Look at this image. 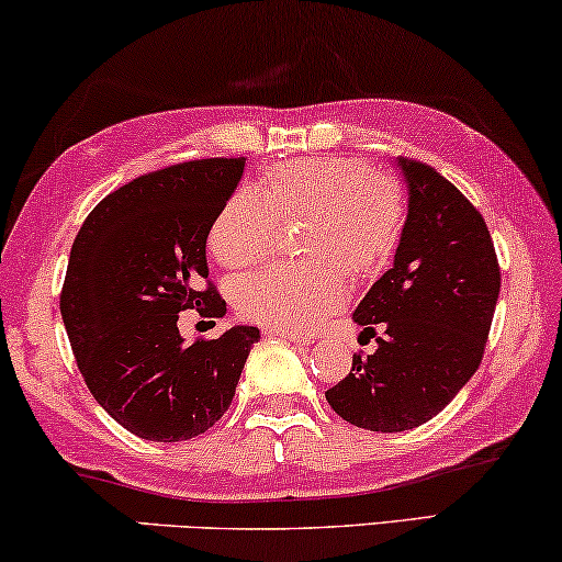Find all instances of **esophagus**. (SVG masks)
I'll list each match as a JSON object with an SVG mask.
<instances>
[{
    "mask_svg": "<svg viewBox=\"0 0 562 562\" xmlns=\"http://www.w3.org/2000/svg\"><path fill=\"white\" fill-rule=\"evenodd\" d=\"M266 335L271 337H281V340L296 342V345H312V335H302V333H291V329H266Z\"/></svg>",
    "mask_w": 562,
    "mask_h": 562,
    "instance_id": "1",
    "label": "esophagus"
}]
</instances>
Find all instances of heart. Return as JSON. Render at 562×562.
<instances>
[{"label": "heart", "mask_w": 562, "mask_h": 562, "mask_svg": "<svg viewBox=\"0 0 562 562\" xmlns=\"http://www.w3.org/2000/svg\"><path fill=\"white\" fill-rule=\"evenodd\" d=\"M306 220L304 266H268L243 276L233 302L245 319L310 333L348 299L345 271L379 273L394 256L406 220L402 183L358 158H291L268 168L260 194L237 189L210 229L214 258L245 268L268 258L281 225Z\"/></svg>", "instance_id": "heart-1"}]
</instances>
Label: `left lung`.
I'll return each mask as SVG.
<instances>
[{
	"mask_svg": "<svg viewBox=\"0 0 562 562\" xmlns=\"http://www.w3.org/2000/svg\"><path fill=\"white\" fill-rule=\"evenodd\" d=\"M398 168L409 212L394 266L352 314L379 348L356 352L325 391L345 422L371 432L419 427L452 402L479 371L502 289L481 212L432 166L398 158Z\"/></svg>",
	"mask_w": 562,
	"mask_h": 562,
	"instance_id": "1",
	"label": "left lung"
}]
</instances>
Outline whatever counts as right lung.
Masks as SVG:
<instances>
[{
	"label": "right lung",
	"mask_w": 562,
	"mask_h": 562,
	"mask_svg": "<svg viewBox=\"0 0 562 562\" xmlns=\"http://www.w3.org/2000/svg\"><path fill=\"white\" fill-rule=\"evenodd\" d=\"M245 158L187 160L104 196L76 235L60 291L71 350L91 396L153 442L202 435L229 409L258 327L183 345L179 312L225 317L206 235Z\"/></svg>",
	"instance_id": "obj_1"
}]
</instances>
